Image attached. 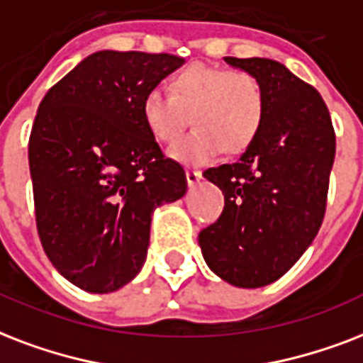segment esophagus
Instances as JSON below:
<instances>
[{
	"label": "esophagus",
	"mask_w": 363,
	"mask_h": 363,
	"mask_svg": "<svg viewBox=\"0 0 363 363\" xmlns=\"http://www.w3.org/2000/svg\"><path fill=\"white\" fill-rule=\"evenodd\" d=\"M185 178H187V185L193 187V185H196L199 182H201L202 172L201 170H187V172H185Z\"/></svg>",
	"instance_id": "esophagus-1"
}]
</instances>
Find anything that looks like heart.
<instances>
[{"label":"heart","mask_w":363,"mask_h":363,"mask_svg":"<svg viewBox=\"0 0 363 363\" xmlns=\"http://www.w3.org/2000/svg\"><path fill=\"white\" fill-rule=\"evenodd\" d=\"M259 81L242 69L189 66L170 81V96L150 91L142 117L157 142L172 143L187 123L195 128L170 151L184 164H204L221 150L240 153L254 142L263 121Z\"/></svg>","instance_id":"heart-1"}]
</instances>
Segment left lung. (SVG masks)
Returning <instances> with one entry per match:
<instances>
[{
    "mask_svg": "<svg viewBox=\"0 0 363 363\" xmlns=\"http://www.w3.org/2000/svg\"><path fill=\"white\" fill-rule=\"evenodd\" d=\"M259 81L265 109L240 159L202 174L225 196L199 235L202 257L237 288L272 284L296 265L325 213L335 132L320 92L269 58H225Z\"/></svg>",
    "mask_w": 363,
    "mask_h": 363,
    "instance_id": "obj_1",
    "label": "left lung"
}]
</instances>
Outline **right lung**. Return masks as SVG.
Masks as SVG:
<instances>
[{
	"label": "right lung",
	"mask_w": 363,
	"mask_h": 363,
	"mask_svg": "<svg viewBox=\"0 0 363 363\" xmlns=\"http://www.w3.org/2000/svg\"><path fill=\"white\" fill-rule=\"evenodd\" d=\"M184 58L98 50L39 104L28 159L35 221L55 269L77 288L109 294L142 271L155 208L187 191L162 155L142 100Z\"/></svg>",
	"instance_id": "add662e5"
}]
</instances>
